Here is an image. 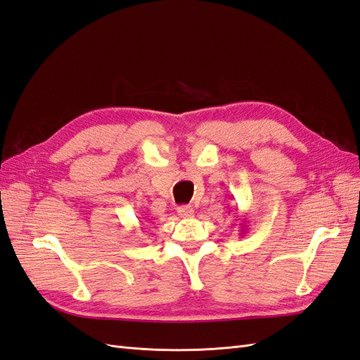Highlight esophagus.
<instances>
[{"label": "esophagus", "mask_w": 360, "mask_h": 360, "mask_svg": "<svg viewBox=\"0 0 360 360\" xmlns=\"http://www.w3.org/2000/svg\"><path fill=\"white\" fill-rule=\"evenodd\" d=\"M178 214H179V217H184V219L193 217V216H195V210H193L191 207L184 205V207H179V208H178Z\"/></svg>", "instance_id": "34e87169"}]
</instances>
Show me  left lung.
<instances>
[{
	"label": "left lung",
	"instance_id": "left-lung-1",
	"mask_svg": "<svg viewBox=\"0 0 360 360\" xmlns=\"http://www.w3.org/2000/svg\"><path fill=\"white\" fill-rule=\"evenodd\" d=\"M245 231H246V229H245V226H243V229H242V233H243V234H245Z\"/></svg>",
	"mask_w": 360,
	"mask_h": 360
}]
</instances>
